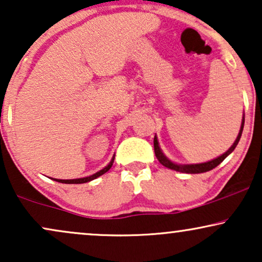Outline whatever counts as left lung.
Segmentation results:
<instances>
[{"label":"left lung","instance_id":"8db88e82","mask_svg":"<svg viewBox=\"0 0 262 262\" xmlns=\"http://www.w3.org/2000/svg\"><path fill=\"white\" fill-rule=\"evenodd\" d=\"M243 127H244V114H243V118H242V124H241V129H239V133H238L236 140H234L233 145L231 146L228 150L223 154L219 157L214 158V160L211 161H208V162H204V163H196V164H178V163H174L173 161H170L169 158L167 157L163 154V151L161 150L160 147V144H158V139L157 137L155 135L154 138V147H155V155L156 157H157V160L160 161L161 164H163L164 167L169 168V169H173V170H177V171H181V173H187V174H200V173H205V171H209L211 169H214L215 167H217L221 162H223L225 158L227 157L228 155H231L233 152L234 148L238 145V141H239V139L242 137V132H243Z\"/></svg>","mask_w":262,"mask_h":262}]
</instances>
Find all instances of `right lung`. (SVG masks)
Masks as SVG:
<instances>
[{
  "label": "right lung",
  "instance_id": "right-lung-1",
  "mask_svg": "<svg viewBox=\"0 0 262 262\" xmlns=\"http://www.w3.org/2000/svg\"><path fill=\"white\" fill-rule=\"evenodd\" d=\"M114 161H115V156H114V157L111 158L110 163H108V164L106 165V167L102 168L101 170L97 171V173H95V174L89 175V177H85V178H79V179H69V180H61V179H53V180L58 181V183H62V184H84V183H88V181L94 180V179H97V178L100 177V175H102V174L106 173V171H107L108 169H110V168L112 167V164H114Z\"/></svg>",
  "mask_w": 262,
  "mask_h": 262
}]
</instances>
